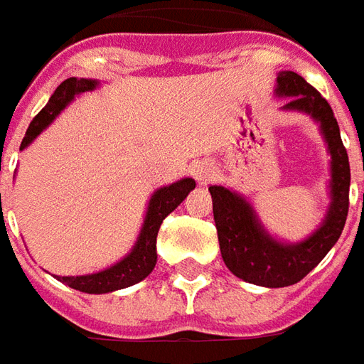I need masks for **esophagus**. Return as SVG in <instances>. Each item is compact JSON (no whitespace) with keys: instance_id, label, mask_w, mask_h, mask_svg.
Masks as SVG:
<instances>
[{"instance_id":"1","label":"esophagus","mask_w":364,"mask_h":364,"mask_svg":"<svg viewBox=\"0 0 364 364\" xmlns=\"http://www.w3.org/2000/svg\"><path fill=\"white\" fill-rule=\"evenodd\" d=\"M195 177H197V181L200 183V185H206V183L213 179V167L208 166V164H198V166H195Z\"/></svg>"}]
</instances>
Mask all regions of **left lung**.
I'll list each match as a JSON object with an SVG mask.
<instances>
[{
    "label": "left lung",
    "instance_id": "8db88e82",
    "mask_svg": "<svg viewBox=\"0 0 364 364\" xmlns=\"http://www.w3.org/2000/svg\"><path fill=\"white\" fill-rule=\"evenodd\" d=\"M277 97H287L281 111H298L320 124L329 154V206L320 226L302 242H284L269 234L247 198L236 191L213 185V213L222 259L237 279L257 287L281 289L302 281L320 263L343 232L349 210L351 169L341 142L339 124L329 103L294 72L277 74Z\"/></svg>",
    "mask_w": 364,
    "mask_h": 364
}]
</instances>
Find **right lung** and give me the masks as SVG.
<instances>
[{"mask_svg": "<svg viewBox=\"0 0 364 364\" xmlns=\"http://www.w3.org/2000/svg\"><path fill=\"white\" fill-rule=\"evenodd\" d=\"M97 87H99L97 80H85V77H70L66 82L60 83L58 90L54 91V95L50 97L48 105L36 114L33 122H31V127L27 128V134L21 142V150H25L27 146L35 142L36 136L41 134L50 122H54V119L74 101L75 97L82 95L85 91L97 90ZM193 189H195V179L185 177V179H179V181L171 183V185H166V187H159V189L154 191L150 200H148L144 224L140 228V234L136 237V244L114 265L91 274H77V277H58V274H54V277L60 282L68 284L70 289L87 292V294L114 292V290L127 289V287H132L136 282L144 281L154 271L156 261H158L156 240H158L161 222L166 220L167 214L173 213L175 208L181 205Z\"/></svg>", "mask_w": 364, "mask_h": 364, "instance_id": "1", "label": "right lung"}]
</instances>
